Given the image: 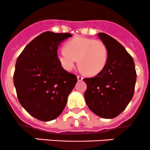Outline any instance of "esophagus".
Returning a JSON list of instances; mask_svg holds the SVG:
<instances>
[{"instance_id": "1", "label": "esophagus", "mask_w": 150, "mask_h": 150, "mask_svg": "<svg viewBox=\"0 0 150 150\" xmlns=\"http://www.w3.org/2000/svg\"><path fill=\"white\" fill-rule=\"evenodd\" d=\"M77 79H78V81H81L83 79V77L81 76H77Z\"/></svg>"}]
</instances>
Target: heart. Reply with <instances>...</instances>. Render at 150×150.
Returning <instances> with one entry per match:
<instances>
[{
    "label": "heart",
    "instance_id": "obj_1",
    "mask_svg": "<svg viewBox=\"0 0 150 150\" xmlns=\"http://www.w3.org/2000/svg\"><path fill=\"white\" fill-rule=\"evenodd\" d=\"M64 50L58 52L57 59L68 71L73 69L77 60L81 71L87 75H96L107 62V47L100 40L76 37L65 44Z\"/></svg>",
    "mask_w": 150,
    "mask_h": 150
}]
</instances>
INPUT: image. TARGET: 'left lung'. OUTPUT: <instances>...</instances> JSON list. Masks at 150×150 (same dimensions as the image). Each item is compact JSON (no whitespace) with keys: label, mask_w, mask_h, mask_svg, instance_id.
<instances>
[{"label":"left lung","mask_w":150,"mask_h":150,"mask_svg":"<svg viewBox=\"0 0 150 150\" xmlns=\"http://www.w3.org/2000/svg\"><path fill=\"white\" fill-rule=\"evenodd\" d=\"M108 50L106 64L87 84L84 99L89 109L98 116L112 119L122 113L133 98L136 81L134 61L125 47L110 35L99 33Z\"/></svg>","instance_id":"left-lung-1"}]
</instances>
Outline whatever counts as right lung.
I'll list each match as a JSON object with an SVG mask.
<instances>
[{
    "instance_id": "obj_1",
    "label": "right lung",
    "mask_w": 150,
    "mask_h": 150,
    "mask_svg": "<svg viewBox=\"0 0 150 150\" xmlns=\"http://www.w3.org/2000/svg\"><path fill=\"white\" fill-rule=\"evenodd\" d=\"M69 33L47 31L31 41L17 58L14 84L20 104L33 117L50 121L63 112L77 81L57 59V48Z\"/></svg>"
}]
</instances>
